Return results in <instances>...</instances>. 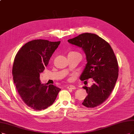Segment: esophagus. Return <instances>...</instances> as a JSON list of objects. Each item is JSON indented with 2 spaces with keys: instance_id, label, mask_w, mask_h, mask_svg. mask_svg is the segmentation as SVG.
<instances>
[{
  "instance_id": "1",
  "label": "esophagus",
  "mask_w": 134,
  "mask_h": 134,
  "mask_svg": "<svg viewBox=\"0 0 134 134\" xmlns=\"http://www.w3.org/2000/svg\"><path fill=\"white\" fill-rule=\"evenodd\" d=\"M67 88L68 89H71V90H76V88L75 86H72V85H69L67 86Z\"/></svg>"
}]
</instances>
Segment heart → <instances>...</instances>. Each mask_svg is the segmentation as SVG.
Returning a JSON list of instances; mask_svg holds the SVG:
<instances>
[{
    "mask_svg": "<svg viewBox=\"0 0 134 134\" xmlns=\"http://www.w3.org/2000/svg\"><path fill=\"white\" fill-rule=\"evenodd\" d=\"M70 53H74V54H80V55H81V54L79 53V52H70Z\"/></svg>",
    "mask_w": 134,
    "mask_h": 134,
    "instance_id": "heart-1",
    "label": "heart"
}]
</instances>
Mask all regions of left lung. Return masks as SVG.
Returning <instances> with one entry per match:
<instances>
[{
  "instance_id": "8db88e82",
  "label": "left lung",
  "mask_w": 134,
  "mask_h": 134,
  "mask_svg": "<svg viewBox=\"0 0 134 134\" xmlns=\"http://www.w3.org/2000/svg\"><path fill=\"white\" fill-rule=\"evenodd\" d=\"M68 41L82 47L86 54L87 63L80 80L92 78L94 82L91 87H83L87 96L82 104L87 108L100 105L110 95L118 77L114 52L108 42L94 34L83 33Z\"/></svg>"
}]
</instances>
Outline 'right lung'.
I'll list each match as a JSON object with an SVG mask.
<instances>
[{
	"label": "right lung",
	"mask_w": 134,
	"mask_h": 134,
	"mask_svg": "<svg viewBox=\"0 0 134 134\" xmlns=\"http://www.w3.org/2000/svg\"><path fill=\"white\" fill-rule=\"evenodd\" d=\"M60 41L34 40L25 43L14 58L12 75L23 101L35 110H44L55 101L61 91L53 85L41 84L40 73L47 66Z\"/></svg>",
	"instance_id": "obj_1"
}]
</instances>
